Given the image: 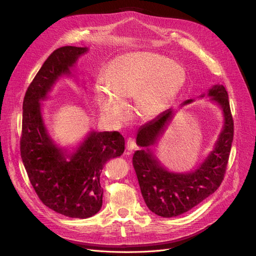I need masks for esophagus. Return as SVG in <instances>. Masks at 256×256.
Returning a JSON list of instances; mask_svg holds the SVG:
<instances>
[{"instance_id":"1","label":"esophagus","mask_w":256,"mask_h":256,"mask_svg":"<svg viewBox=\"0 0 256 256\" xmlns=\"http://www.w3.org/2000/svg\"><path fill=\"white\" fill-rule=\"evenodd\" d=\"M135 148H136V142H135V140H134L132 138H128L126 140V150L128 152H132Z\"/></svg>"}]
</instances>
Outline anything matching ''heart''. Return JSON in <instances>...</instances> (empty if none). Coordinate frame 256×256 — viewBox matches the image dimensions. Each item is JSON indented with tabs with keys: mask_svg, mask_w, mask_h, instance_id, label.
I'll return each mask as SVG.
<instances>
[{
	"mask_svg": "<svg viewBox=\"0 0 256 256\" xmlns=\"http://www.w3.org/2000/svg\"><path fill=\"white\" fill-rule=\"evenodd\" d=\"M104 78L106 88L98 85L94 98L104 116L119 121L132 98L141 116L162 114L184 87L186 76L184 67L164 54L137 52L110 62Z\"/></svg>",
	"mask_w": 256,
	"mask_h": 256,
	"instance_id": "b5f03b06",
	"label": "heart"
}]
</instances>
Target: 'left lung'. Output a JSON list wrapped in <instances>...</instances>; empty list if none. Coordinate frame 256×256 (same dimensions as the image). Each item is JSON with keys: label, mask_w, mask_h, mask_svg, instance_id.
Here are the masks:
<instances>
[{"label": "left lung", "mask_w": 256, "mask_h": 256, "mask_svg": "<svg viewBox=\"0 0 256 256\" xmlns=\"http://www.w3.org/2000/svg\"><path fill=\"white\" fill-rule=\"evenodd\" d=\"M208 96L221 106L225 122L214 150L193 172L167 171L150 150L171 120L173 110L162 113L138 130L137 144L141 150L132 156V166L145 204L158 216L171 218L186 212L216 191L224 180L234 140V119L223 85L214 86Z\"/></svg>", "instance_id": "obj_1"}]
</instances>
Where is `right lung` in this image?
<instances>
[{
    "label": "right lung",
    "mask_w": 256,
    "mask_h": 256,
    "mask_svg": "<svg viewBox=\"0 0 256 256\" xmlns=\"http://www.w3.org/2000/svg\"><path fill=\"white\" fill-rule=\"evenodd\" d=\"M86 52V48L62 46L44 61L24 94L20 136L22 163L39 199L52 210L80 219L100 210L102 170L106 160L124 154V138L118 132H90L67 162L46 134L39 100Z\"/></svg>",
    "instance_id": "1"
}]
</instances>
